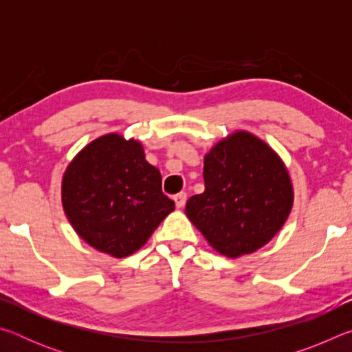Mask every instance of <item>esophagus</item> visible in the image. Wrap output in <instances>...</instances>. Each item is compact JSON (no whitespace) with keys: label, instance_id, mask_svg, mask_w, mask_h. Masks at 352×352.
Masks as SVG:
<instances>
[{"label":"esophagus","instance_id":"obj_1","mask_svg":"<svg viewBox=\"0 0 352 352\" xmlns=\"http://www.w3.org/2000/svg\"><path fill=\"white\" fill-rule=\"evenodd\" d=\"M174 200H175L177 208H183L184 204H186V200H188V195H186V192H180V194L175 195Z\"/></svg>","mask_w":352,"mask_h":352}]
</instances>
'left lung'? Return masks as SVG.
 Returning <instances> with one entry per match:
<instances>
[{
    "mask_svg": "<svg viewBox=\"0 0 352 352\" xmlns=\"http://www.w3.org/2000/svg\"><path fill=\"white\" fill-rule=\"evenodd\" d=\"M205 192L186 201V216L208 243L228 258L264 247L287 220L294 188L283 160L243 130L205 155Z\"/></svg>",
    "mask_w": 352,
    "mask_h": 352,
    "instance_id": "8db88e82",
    "label": "left lung"
}]
</instances>
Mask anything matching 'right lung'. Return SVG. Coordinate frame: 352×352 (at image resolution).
I'll return each mask as SVG.
<instances>
[{
	"label": "right lung",
	"mask_w": 352,
	"mask_h": 352,
	"mask_svg": "<svg viewBox=\"0 0 352 352\" xmlns=\"http://www.w3.org/2000/svg\"><path fill=\"white\" fill-rule=\"evenodd\" d=\"M62 205L76 233L115 258L140 250L175 210L141 142L118 133L91 141L68 164Z\"/></svg>",
	"instance_id": "1"
}]
</instances>
